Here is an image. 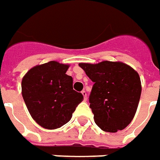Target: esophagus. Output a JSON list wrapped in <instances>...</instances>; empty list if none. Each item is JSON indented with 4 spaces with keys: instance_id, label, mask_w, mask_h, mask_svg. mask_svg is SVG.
Listing matches in <instances>:
<instances>
[{
    "instance_id": "obj_1",
    "label": "esophagus",
    "mask_w": 160,
    "mask_h": 160,
    "mask_svg": "<svg viewBox=\"0 0 160 160\" xmlns=\"http://www.w3.org/2000/svg\"><path fill=\"white\" fill-rule=\"evenodd\" d=\"M82 96H83V98H84V100L86 101V100H87V93H86V91H82Z\"/></svg>"
}]
</instances>
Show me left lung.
I'll return each instance as SVG.
<instances>
[{
    "label": "left lung",
    "mask_w": 160,
    "mask_h": 160,
    "mask_svg": "<svg viewBox=\"0 0 160 160\" xmlns=\"http://www.w3.org/2000/svg\"><path fill=\"white\" fill-rule=\"evenodd\" d=\"M78 65L94 82L90 107L97 125L108 132L125 128L136 114L140 99L138 73L122 62H80Z\"/></svg>",
    "instance_id": "1"
}]
</instances>
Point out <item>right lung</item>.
<instances>
[{"label": "right lung", "mask_w": 160, "mask_h": 160, "mask_svg": "<svg viewBox=\"0 0 160 160\" xmlns=\"http://www.w3.org/2000/svg\"><path fill=\"white\" fill-rule=\"evenodd\" d=\"M69 64L50 61L33 67L22 80V94L32 118L54 130L69 122L83 96L73 90Z\"/></svg>", "instance_id": "add662e5"}]
</instances>
